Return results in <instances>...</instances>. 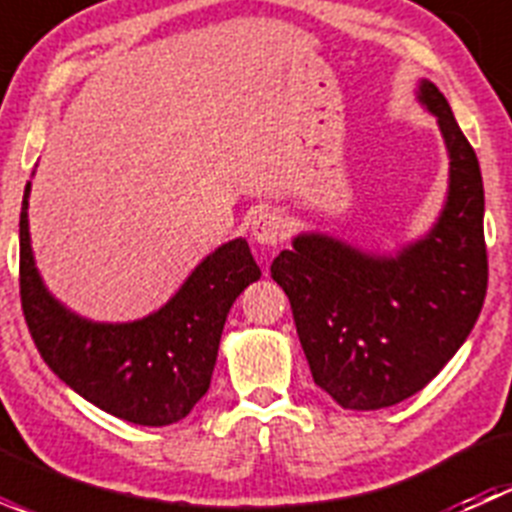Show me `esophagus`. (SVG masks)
Instances as JSON below:
<instances>
[{
	"instance_id": "esophagus-1",
	"label": "esophagus",
	"mask_w": 512,
	"mask_h": 512,
	"mask_svg": "<svg viewBox=\"0 0 512 512\" xmlns=\"http://www.w3.org/2000/svg\"><path fill=\"white\" fill-rule=\"evenodd\" d=\"M250 235L257 245L262 247H277L285 237V227H282V218L272 210H262L252 218L250 223Z\"/></svg>"
}]
</instances>
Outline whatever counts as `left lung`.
Masks as SVG:
<instances>
[{"label": "left lung", "instance_id": "8db88e82", "mask_svg": "<svg viewBox=\"0 0 512 512\" xmlns=\"http://www.w3.org/2000/svg\"><path fill=\"white\" fill-rule=\"evenodd\" d=\"M416 101L436 118L448 153L436 223L394 252L304 230L270 267L292 304L314 384L352 411L386 409L421 391L463 347L488 287L476 151L436 84L418 81Z\"/></svg>", "mask_w": 512, "mask_h": 512}]
</instances>
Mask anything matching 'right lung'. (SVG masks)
I'll return each mask as SVG.
<instances>
[{
    "label": "right lung",
    "instance_id": "right-lung-1",
    "mask_svg": "<svg viewBox=\"0 0 512 512\" xmlns=\"http://www.w3.org/2000/svg\"><path fill=\"white\" fill-rule=\"evenodd\" d=\"M29 195L19 215L22 309L41 359L69 389L138 426H170L210 389L227 312L260 280L245 237L223 242L195 265L173 297L133 322H94L56 299L36 267Z\"/></svg>",
    "mask_w": 512,
    "mask_h": 512
}]
</instances>
